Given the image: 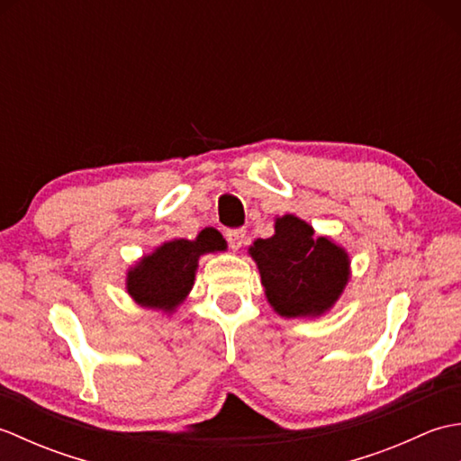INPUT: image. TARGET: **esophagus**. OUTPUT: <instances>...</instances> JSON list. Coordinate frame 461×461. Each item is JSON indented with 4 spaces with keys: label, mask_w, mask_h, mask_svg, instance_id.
I'll list each match as a JSON object with an SVG mask.
<instances>
[{
    "label": "esophagus",
    "mask_w": 461,
    "mask_h": 461,
    "mask_svg": "<svg viewBox=\"0 0 461 461\" xmlns=\"http://www.w3.org/2000/svg\"><path fill=\"white\" fill-rule=\"evenodd\" d=\"M246 230H241V228H233V230H228L225 231V240H228V243H230V248L231 249H240L243 243H246Z\"/></svg>",
    "instance_id": "esophagus-1"
}]
</instances>
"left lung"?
Wrapping results in <instances>:
<instances>
[{
	"instance_id": "1",
	"label": "left lung",
	"mask_w": 461,
	"mask_h": 461,
	"mask_svg": "<svg viewBox=\"0 0 461 461\" xmlns=\"http://www.w3.org/2000/svg\"><path fill=\"white\" fill-rule=\"evenodd\" d=\"M249 251L269 303L283 317L319 315L347 285V253L327 238L312 236L311 225L295 215L279 218L276 236L258 240Z\"/></svg>"
}]
</instances>
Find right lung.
<instances>
[{
  "label": "right lung",
  "instance_id": "obj_1",
  "mask_svg": "<svg viewBox=\"0 0 461 461\" xmlns=\"http://www.w3.org/2000/svg\"><path fill=\"white\" fill-rule=\"evenodd\" d=\"M225 249L220 231L203 230L198 240H174L144 258L129 273V293L144 307L170 311L194 285V271L202 253Z\"/></svg>",
  "mask_w": 461,
  "mask_h": 461
}]
</instances>
